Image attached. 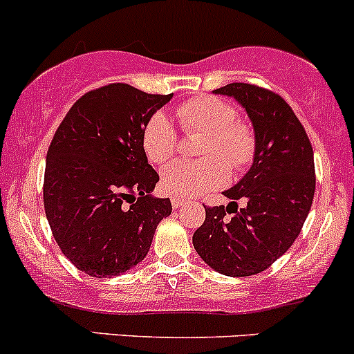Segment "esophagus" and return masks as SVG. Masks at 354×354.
Listing matches in <instances>:
<instances>
[{
	"mask_svg": "<svg viewBox=\"0 0 354 354\" xmlns=\"http://www.w3.org/2000/svg\"><path fill=\"white\" fill-rule=\"evenodd\" d=\"M183 203H185L183 198H180V197H171V205H173L174 209H180V207L183 205Z\"/></svg>",
	"mask_w": 354,
	"mask_h": 354,
	"instance_id": "esophagus-1",
	"label": "esophagus"
}]
</instances>
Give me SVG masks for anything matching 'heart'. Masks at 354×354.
I'll list each match as a JSON object with an SVG mask.
<instances>
[{
  "label": "heart",
  "mask_w": 354,
  "mask_h": 354,
  "mask_svg": "<svg viewBox=\"0 0 354 354\" xmlns=\"http://www.w3.org/2000/svg\"><path fill=\"white\" fill-rule=\"evenodd\" d=\"M181 130L202 131L197 160H174L160 173V187L173 197H192L200 192L221 187L227 180V166L245 171L257 156L255 128L238 116L233 106L216 95H197L174 109ZM178 133L162 113L145 121L142 149L152 164H164L176 152Z\"/></svg>",
  "instance_id": "obj_1"
}]
</instances>
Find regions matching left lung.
<instances>
[{
  "mask_svg": "<svg viewBox=\"0 0 354 354\" xmlns=\"http://www.w3.org/2000/svg\"><path fill=\"white\" fill-rule=\"evenodd\" d=\"M214 92L246 109L257 156L240 183L224 192L233 200L230 205H203L205 221L194 233V246L217 272L246 277L272 266L298 238L315 194L313 149L301 121L276 92L253 84H227ZM238 199L247 203L240 211Z\"/></svg>",
  "mask_w": 354,
  "mask_h": 354,
  "instance_id": "8db88e82",
  "label": "left lung"
}]
</instances>
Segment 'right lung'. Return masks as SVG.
Returning <instances> with one entry per match:
<instances>
[{
  "instance_id": "right-lung-1",
  "label": "right lung",
  "mask_w": 354,
  "mask_h": 354,
  "mask_svg": "<svg viewBox=\"0 0 354 354\" xmlns=\"http://www.w3.org/2000/svg\"><path fill=\"white\" fill-rule=\"evenodd\" d=\"M171 97L104 85L85 92L53 137L46 217L63 255L88 276H118L142 262L173 210L169 198L151 195L159 174L142 149L145 121Z\"/></svg>"
}]
</instances>
